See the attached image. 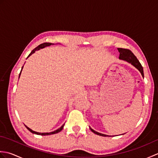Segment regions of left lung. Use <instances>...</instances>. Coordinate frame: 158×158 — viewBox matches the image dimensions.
<instances>
[{
	"mask_svg": "<svg viewBox=\"0 0 158 158\" xmlns=\"http://www.w3.org/2000/svg\"><path fill=\"white\" fill-rule=\"evenodd\" d=\"M118 51L119 52V59L121 60H126L127 62L130 63L131 64H132L134 66L136 67V68L138 69L139 71L141 73V75L143 77H144V73H143V68L141 65V64L140 63L139 61V60L136 58V57L134 55V53L130 51V49H123V48H118ZM89 129L91 130L92 132L97 135L99 136H107L108 135H103V134L99 133L98 132H96L95 130H94L92 129L91 127H89Z\"/></svg>",
	"mask_w": 158,
	"mask_h": 158,
	"instance_id": "8db88e82",
	"label": "left lung"
}]
</instances>
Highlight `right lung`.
Segmentation results:
<instances>
[{
  "mask_svg": "<svg viewBox=\"0 0 158 158\" xmlns=\"http://www.w3.org/2000/svg\"><path fill=\"white\" fill-rule=\"evenodd\" d=\"M50 45H52V43H42V44L39 45V46H37V47H36V48H35L34 49L32 50V51L31 52V53H30L29 56H28V57H29L30 56H31V55L32 54V53H34L35 52V51H36V50H39V49H40L45 48V47H46V46H49ZM23 66H22V69H23ZM21 72H22V70H21ZM21 72H20V73H19V78L20 74H21ZM64 126V124H63V125H62L61 127H60V128H58V130H55V131H53V132H49V133H48V132H47V133H39V132H35V131L32 130L31 129H30L29 127H28L26 126V128H27V129L30 131V132H32V133H33V134H35V135H41V136H45V135H54V134H56V133H58V132H60V131H61V130L63 129Z\"/></svg>",
  "mask_w": 158,
  "mask_h": 158,
  "instance_id": "obj_1",
  "label": "right lung"
}]
</instances>
